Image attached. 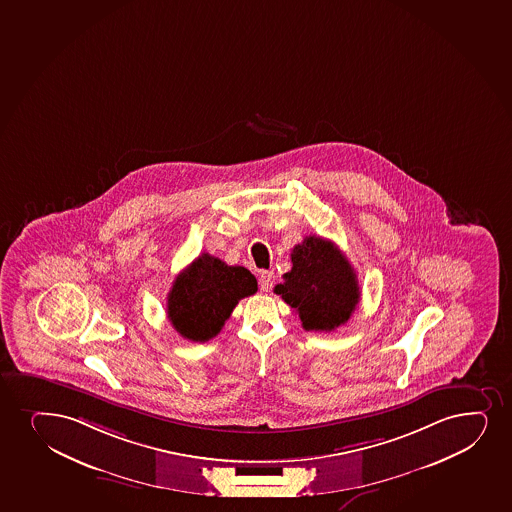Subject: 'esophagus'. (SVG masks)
<instances>
[{
	"label": "esophagus",
	"mask_w": 512,
	"mask_h": 512,
	"mask_svg": "<svg viewBox=\"0 0 512 512\" xmlns=\"http://www.w3.org/2000/svg\"><path fill=\"white\" fill-rule=\"evenodd\" d=\"M272 286H274V272L264 271L260 274V288L262 291H271Z\"/></svg>",
	"instance_id": "obj_1"
}]
</instances>
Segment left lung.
I'll return each mask as SVG.
<instances>
[{"instance_id": "1", "label": "left lung", "mask_w": 512, "mask_h": 512, "mask_svg": "<svg viewBox=\"0 0 512 512\" xmlns=\"http://www.w3.org/2000/svg\"><path fill=\"white\" fill-rule=\"evenodd\" d=\"M291 262L274 293L295 308L303 329L331 332L346 324L360 301V286L343 252L332 241L307 236L293 248Z\"/></svg>"}]
</instances>
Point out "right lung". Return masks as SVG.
<instances>
[{
  "label": "right lung",
  "instance_id": "right-lung-1",
  "mask_svg": "<svg viewBox=\"0 0 512 512\" xmlns=\"http://www.w3.org/2000/svg\"><path fill=\"white\" fill-rule=\"evenodd\" d=\"M257 293V279L241 265L202 253L176 277L168 295V319L193 343L216 337L238 301Z\"/></svg>",
  "mask_w": 512,
  "mask_h": 512
}]
</instances>
